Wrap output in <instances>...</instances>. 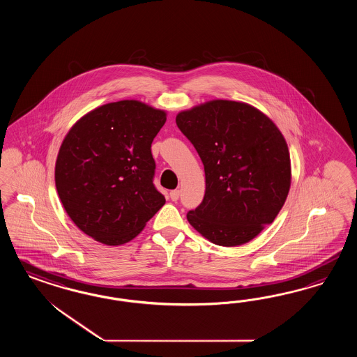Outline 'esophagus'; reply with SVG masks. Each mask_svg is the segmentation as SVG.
I'll return each instance as SVG.
<instances>
[{
  "instance_id": "34e87169",
  "label": "esophagus",
  "mask_w": 357,
  "mask_h": 357,
  "mask_svg": "<svg viewBox=\"0 0 357 357\" xmlns=\"http://www.w3.org/2000/svg\"><path fill=\"white\" fill-rule=\"evenodd\" d=\"M179 195H181L179 190H173V191L170 192V199H172L173 202H176V200L179 199Z\"/></svg>"
}]
</instances>
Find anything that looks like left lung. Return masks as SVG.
<instances>
[{
  "instance_id": "obj_1",
  "label": "left lung",
  "mask_w": 357,
  "mask_h": 357,
  "mask_svg": "<svg viewBox=\"0 0 357 357\" xmlns=\"http://www.w3.org/2000/svg\"><path fill=\"white\" fill-rule=\"evenodd\" d=\"M176 126L206 172L202 204L188 222L218 246H239L273 222L291 188L287 141L272 120L243 102L215 99L181 111Z\"/></svg>"
}]
</instances>
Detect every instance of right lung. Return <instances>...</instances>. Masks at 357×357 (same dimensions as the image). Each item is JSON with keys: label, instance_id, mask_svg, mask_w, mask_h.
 <instances>
[{"label": "right lung", "instance_id": "1", "mask_svg": "<svg viewBox=\"0 0 357 357\" xmlns=\"http://www.w3.org/2000/svg\"><path fill=\"white\" fill-rule=\"evenodd\" d=\"M165 121L166 111L126 99L94 108L66 133L54 183L68 216L89 237L124 245L162 208L151 148Z\"/></svg>", "mask_w": 357, "mask_h": 357}]
</instances>
